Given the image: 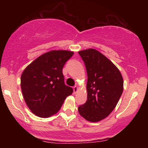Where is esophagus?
<instances>
[{
	"label": "esophagus",
	"mask_w": 148,
	"mask_h": 148,
	"mask_svg": "<svg viewBox=\"0 0 148 148\" xmlns=\"http://www.w3.org/2000/svg\"><path fill=\"white\" fill-rule=\"evenodd\" d=\"M73 89H74V93H76V92H77V91L79 90V88H78V86H74Z\"/></svg>",
	"instance_id": "1"
}]
</instances>
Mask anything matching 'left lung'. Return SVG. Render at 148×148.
<instances>
[{
    "label": "left lung",
    "instance_id": "obj_1",
    "mask_svg": "<svg viewBox=\"0 0 148 148\" xmlns=\"http://www.w3.org/2000/svg\"><path fill=\"white\" fill-rule=\"evenodd\" d=\"M88 74L87 101L78 108L79 114L91 123L106 118L116 106L123 92V79L118 67L94 49L79 51Z\"/></svg>",
    "mask_w": 148,
    "mask_h": 148
}]
</instances>
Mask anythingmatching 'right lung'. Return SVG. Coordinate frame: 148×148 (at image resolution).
I'll return each mask as SVG.
<instances>
[{"mask_svg": "<svg viewBox=\"0 0 148 148\" xmlns=\"http://www.w3.org/2000/svg\"><path fill=\"white\" fill-rule=\"evenodd\" d=\"M74 52L53 50L45 53L27 66L21 76L23 99L32 113L49 118L60 109L73 89L64 82L62 68Z\"/></svg>", "mask_w": 148, "mask_h": 148, "instance_id": "right-lung-1", "label": "right lung"}]
</instances>
